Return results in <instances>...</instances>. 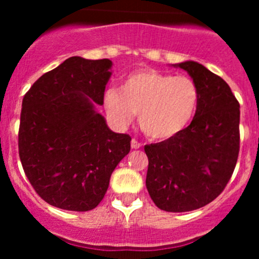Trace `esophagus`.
Instances as JSON below:
<instances>
[{"instance_id": "34e87169", "label": "esophagus", "mask_w": 259, "mask_h": 259, "mask_svg": "<svg viewBox=\"0 0 259 259\" xmlns=\"http://www.w3.org/2000/svg\"><path fill=\"white\" fill-rule=\"evenodd\" d=\"M131 146H132V149H139V148H141V143H139V141H137V140L132 139Z\"/></svg>"}]
</instances>
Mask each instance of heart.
<instances>
[{
	"label": "heart",
	"mask_w": 259,
	"mask_h": 259,
	"mask_svg": "<svg viewBox=\"0 0 259 259\" xmlns=\"http://www.w3.org/2000/svg\"><path fill=\"white\" fill-rule=\"evenodd\" d=\"M109 118L125 127L137 114L139 127L152 140H168L192 122L200 104V89L192 77L141 68L123 79L120 91L104 97Z\"/></svg>",
	"instance_id": "heart-1"
}]
</instances>
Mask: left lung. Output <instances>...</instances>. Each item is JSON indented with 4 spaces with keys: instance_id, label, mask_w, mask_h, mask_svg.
I'll list each match as a JSON object with an SVG mask.
<instances>
[{
    "instance_id": "left-lung-1",
    "label": "left lung",
    "mask_w": 259,
    "mask_h": 259,
    "mask_svg": "<svg viewBox=\"0 0 259 259\" xmlns=\"http://www.w3.org/2000/svg\"><path fill=\"white\" fill-rule=\"evenodd\" d=\"M197 83L200 104L193 120L168 140L145 145L146 189L161 210L200 209L226 188L240 150V105L230 85L197 62L175 65Z\"/></svg>"
}]
</instances>
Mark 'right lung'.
<instances>
[{"instance_id":"obj_1","label":"right lung","mask_w":259,"mask_h":259,"mask_svg":"<svg viewBox=\"0 0 259 259\" xmlns=\"http://www.w3.org/2000/svg\"><path fill=\"white\" fill-rule=\"evenodd\" d=\"M113 62L71 57L24 95L18 146L31 185L52 206L88 211L101 202L131 137L95 110L104 104Z\"/></svg>"}]
</instances>
